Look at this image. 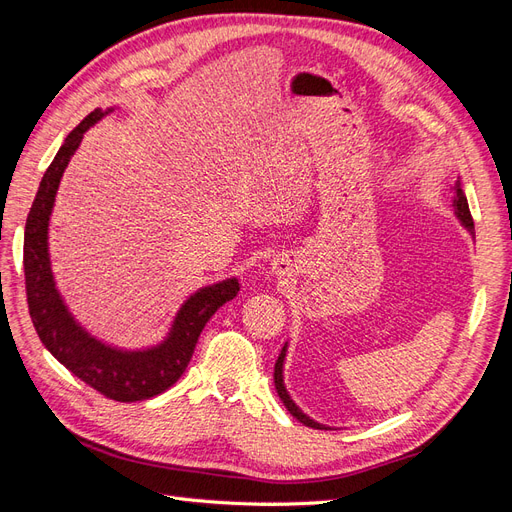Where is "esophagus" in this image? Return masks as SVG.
Here are the masks:
<instances>
[{
	"label": "esophagus",
	"mask_w": 512,
	"mask_h": 512,
	"mask_svg": "<svg viewBox=\"0 0 512 512\" xmlns=\"http://www.w3.org/2000/svg\"><path fill=\"white\" fill-rule=\"evenodd\" d=\"M288 269H290V262H288L286 258H277V260H273V271H275L277 275H286V273H288Z\"/></svg>",
	"instance_id": "obj_1"
}]
</instances>
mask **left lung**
Listing matches in <instances>:
<instances>
[{"label": "left lung", "instance_id": "obj_1", "mask_svg": "<svg viewBox=\"0 0 512 512\" xmlns=\"http://www.w3.org/2000/svg\"><path fill=\"white\" fill-rule=\"evenodd\" d=\"M453 194H455V198H453V207H455L457 218L461 220V224H463V226H466V228L472 232V230H474V220H472V213H470V207H468V198H466V194H463V190H461V183H459V181L453 185ZM284 359H286V346L282 348V354L277 356V361H275V371H273L275 389H277V395H280V399L284 401V406H286V408H288V412H290L294 418H297V421H301L303 425L312 427V429H329V427H324V425H320V423L312 421V418H309L307 414H303V412L297 408V404H294V401L290 399V395L286 393L284 376H282Z\"/></svg>", "mask_w": 512, "mask_h": 512}]
</instances>
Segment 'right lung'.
Wrapping results in <instances>:
<instances>
[{
	"label": "right lung",
	"instance_id": "add662e5",
	"mask_svg": "<svg viewBox=\"0 0 512 512\" xmlns=\"http://www.w3.org/2000/svg\"><path fill=\"white\" fill-rule=\"evenodd\" d=\"M104 115L96 108L66 136L40 181L34 205L27 215L23 243L27 305L44 348L76 378L108 399L143 401L164 393L181 378L205 324L226 301L237 297L239 282L232 277L192 294L179 309L173 331L160 346L149 350L126 352L111 348L76 324L55 288L46 235H49V218L64 168L89 126H94Z\"/></svg>",
	"mask_w": 512,
	"mask_h": 512
}]
</instances>
